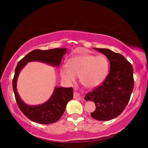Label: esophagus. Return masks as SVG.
I'll return each instance as SVG.
<instances>
[{"mask_svg":"<svg viewBox=\"0 0 148 148\" xmlns=\"http://www.w3.org/2000/svg\"><path fill=\"white\" fill-rule=\"evenodd\" d=\"M74 98L76 99H82V95L78 92H74Z\"/></svg>","mask_w":148,"mask_h":148,"instance_id":"obj_1","label":"esophagus"}]
</instances>
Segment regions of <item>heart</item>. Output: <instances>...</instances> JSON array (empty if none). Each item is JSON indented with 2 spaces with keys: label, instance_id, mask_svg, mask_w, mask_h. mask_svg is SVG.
Instances as JSON below:
<instances>
[{
  "label": "heart",
  "instance_id": "heart-1",
  "mask_svg": "<svg viewBox=\"0 0 148 148\" xmlns=\"http://www.w3.org/2000/svg\"><path fill=\"white\" fill-rule=\"evenodd\" d=\"M110 63L103 55L81 54L69 59L68 63L60 69L62 78L67 83H72L79 76V81L84 87L93 89L104 83L108 75Z\"/></svg>",
  "mask_w": 148,
  "mask_h": 148
}]
</instances>
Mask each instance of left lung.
Instances as JSON below:
<instances>
[{"label": "left lung", "instance_id": "obj_1", "mask_svg": "<svg viewBox=\"0 0 148 148\" xmlns=\"http://www.w3.org/2000/svg\"><path fill=\"white\" fill-rule=\"evenodd\" d=\"M93 49L108 59L110 72L104 83L88 92L84 99L96 105V109L91 113L92 118L108 121L119 116L129 103L134 87L133 68L121 54L108 49Z\"/></svg>", "mask_w": 148, "mask_h": 148}]
</instances>
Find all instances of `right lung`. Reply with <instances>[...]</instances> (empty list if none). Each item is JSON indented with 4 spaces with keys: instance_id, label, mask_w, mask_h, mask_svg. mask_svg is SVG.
Wrapping results in <instances>:
<instances>
[{
    "instance_id": "right-lung-1",
    "label": "right lung",
    "mask_w": 148,
    "mask_h": 148,
    "mask_svg": "<svg viewBox=\"0 0 148 148\" xmlns=\"http://www.w3.org/2000/svg\"><path fill=\"white\" fill-rule=\"evenodd\" d=\"M66 53V48L35 49L25 56L17 63L12 82L15 97L19 109L31 121L45 125L58 121L63 114L67 103L73 99V88L56 87L51 96L44 103L29 105L21 99L17 90V82L20 72L28 62L32 61L44 62L58 68L61 64L62 57Z\"/></svg>"
}]
</instances>
